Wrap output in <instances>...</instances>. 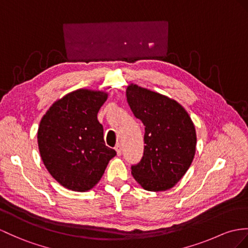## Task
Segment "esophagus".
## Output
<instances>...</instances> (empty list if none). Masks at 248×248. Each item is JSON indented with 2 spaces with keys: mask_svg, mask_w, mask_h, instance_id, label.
Wrapping results in <instances>:
<instances>
[{
  "mask_svg": "<svg viewBox=\"0 0 248 248\" xmlns=\"http://www.w3.org/2000/svg\"><path fill=\"white\" fill-rule=\"evenodd\" d=\"M114 149H116V152H117V155H122V147H121L120 144H117L116 147H114Z\"/></svg>",
  "mask_w": 248,
  "mask_h": 248,
  "instance_id": "34e87169",
  "label": "esophagus"
}]
</instances>
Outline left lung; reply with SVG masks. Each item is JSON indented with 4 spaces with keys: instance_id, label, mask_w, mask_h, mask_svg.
Instances as JSON below:
<instances>
[{
    "instance_id": "1",
    "label": "left lung",
    "mask_w": 248,
    "mask_h": 248,
    "mask_svg": "<svg viewBox=\"0 0 248 248\" xmlns=\"http://www.w3.org/2000/svg\"><path fill=\"white\" fill-rule=\"evenodd\" d=\"M126 96L132 113L145 126L143 156L131 165L132 176L146 190L170 189L194 160L195 125L184 108L165 95L131 84Z\"/></svg>"
}]
</instances>
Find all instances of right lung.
<instances>
[{
  "label": "right lung",
  "instance_id": "right-lung-1",
  "mask_svg": "<svg viewBox=\"0 0 248 248\" xmlns=\"http://www.w3.org/2000/svg\"><path fill=\"white\" fill-rule=\"evenodd\" d=\"M106 99L105 93L78 89L53 103L41 120V158L51 176L66 188H93L117 155L105 145L103 126L96 117Z\"/></svg>",
  "mask_w": 248,
  "mask_h": 248
}]
</instances>
